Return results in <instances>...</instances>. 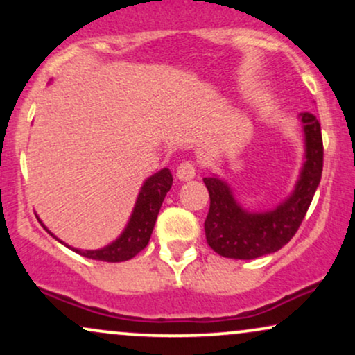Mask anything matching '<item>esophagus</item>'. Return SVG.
Masks as SVG:
<instances>
[{
  "label": "esophagus",
  "instance_id": "esophagus-1",
  "mask_svg": "<svg viewBox=\"0 0 355 355\" xmlns=\"http://www.w3.org/2000/svg\"><path fill=\"white\" fill-rule=\"evenodd\" d=\"M197 175V165L191 160H183L177 168V177L180 178L182 182H189Z\"/></svg>",
  "mask_w": 355,
  "mask_h": 355
}]
</instances>
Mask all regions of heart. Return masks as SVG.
<instances>
[{
  "mask_svg": "<svg viewBox=\"0 0 355 355\" xmlns=\"http://www.w3.org/2000/svg\"><path fill=\"white\" fill-rule=\"evenodd\" d=\"M145 141H146V140H145Z\"/></svg>",
  "mask_w": 355,
  "mask_h": 355,
  "instance_id": "1",
  "label": "heart"
}]
</instances>
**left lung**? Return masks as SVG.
I'll list each match as a JSON object with an SVG mask.
<instances>
[{
  "label": "left lung",
  "instance_id": "left-lung-1",
  "mask_svg": "<svg viewBox=\"0 0 355 355\" xmlns=\"http://www.w3.org/2000/svg\"><path fill=\"white\" fill-rule=\"evenodd\" d=\"M305 133V164L294 191L275 210L248 214L235 202L229 187L215 177L203 178L210 195L205 218L207 243L227 259L250 260L282 248L291 242L320 183L324 166L320 123L315 115L300 113Z\"/></svg>",
  "mask_w": 355,
  "mask_h": 355
}]
</instances>
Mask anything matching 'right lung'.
<instances>
[{
    "instance_id": "1",
    "label": "right lung",
    "mask_w": 355,
    "mask_h": 355,
    "mask_svg": "<svg viewBox=\"0 0 355 355\" xmlns=\"http://www.w3.org/2000/svg\"><path fill=\"white\" fill-rule=\"evenodd\" d=\"M172 183L173 177L168 168H164L158 173L152 175L141 187L132 218H130L125 232L120 235V239L110 243L108 247L100 248V250L70 248L75 250L76 254L87 257V259L101 260V262H123V260L133 259L150 242L158 211H160L162 203H164L166 191L172 189Z\"/></svg>"
}]
</instances>
